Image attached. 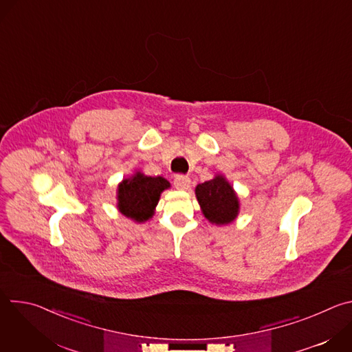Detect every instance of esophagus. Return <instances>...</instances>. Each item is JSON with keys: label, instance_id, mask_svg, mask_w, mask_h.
I'll use <instances>...</instances> for the list:
<instances>
[{"label": "esophagus", "instance_id": "34e87169", "mask_svg": "<svg viewBox=\"0 0 352 352\" xmlns=\"http://www.w3.org/2000/svg\"><path fill=\"white\" fill-rule=\"evenodd\" d=\"M174 185H175L177 189L185 190V189H188V188L190 186V179H189L186 175L178 174V175H175V178H174Z\"/></svg>", "mask_w": 352, "mask_h": 352}]
</instances>
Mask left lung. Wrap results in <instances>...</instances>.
Wrapping results in <instances>:
<instances>
[{
  "label": "left lung",
  "mask_w": 352,
  "mask_h": 352,
  "mask_svg": "<svg viewBox=\"0 0 352 352\" xmlns=\"http://www.w3.org/2000/svg\"><path fill=\"white\" fill-rule=\"evenodd\" d=\"M195 193L205 217L210 223L228 224L236 217L239 209L238 197L221 175L199 184Z\"/></svg>",
  "instance_id": "1"
}]
</instances>
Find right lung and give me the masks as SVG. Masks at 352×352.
I'll return each instance as SVG.
<instances>
[{
	"mask_svg": "<svg viewBox=\"0 0 352 352\" xmlns=\"http://www.w3.org/2000/svg\"><path fill=\"white\" fill-rule=\"evenodd\" d=\"M170 188V182L163 177H147L140 173L124 179L118 186L120 212L138 221H146L155 213L160 193Z\"/></svg>",
	"mask_w": 352,
	"mask_h": 352,
	"instance_id": "add662e5",
	"label": "right lung"
}]
</instances>
